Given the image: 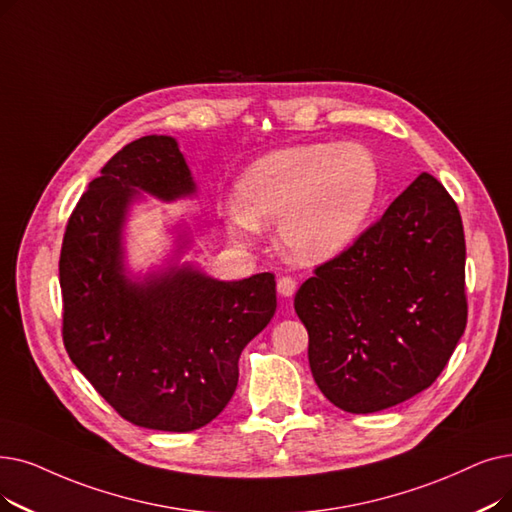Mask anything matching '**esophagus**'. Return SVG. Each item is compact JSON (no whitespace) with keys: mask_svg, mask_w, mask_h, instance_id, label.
Here are the masks:
<instances>
[{"mask_svg":"<svg viewBox=\"0 0 512 512\" xmlns=\"http://www.w3.org/2000/svg\"><path fill=\"white\" fill-rule=\"evenodd\" d=\"M276 288L282 297H293L297 291V280L291 276H282V278H278Z\"/></svg>","mask_w":512,"mask_h":512,"instance_id":"esophagus-1","label":"esophagus"}]
</instances>
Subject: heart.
<instances>
[{"label": "heart", "instance_id": "b5f03b06", "mask_svg": "<svg viewBox=\"0 0 512 512\" xmlns=\"http://www.w3.org/2000/svg\"><path fill=\"white\" fill-rule=\"evenodd\" d=\"M379 186L360 144L293 146L257 159L236 182L230 234L247 242L278 224L282 253L320 263L345 251L366 221Z\"/></svg>", "mask_w": 512, "mask_h": 512}]
</instances>
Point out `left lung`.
I'll list each match as a JSON object with an SVG mask.
<instances>
[{
	"mask_svg": "<svg viewBox=\"0 0 512 512\" xmlns=\"http://www.w3.org/2000/svg\"><path fill=\"white\" fill-rule=\"evenodd\" d=\"M460 211L420 173L349 249L295 295L307 358L337 408L370 414L435 383L466 328Z\"/></svg>",
	"mask_w": 512,
	"mask_h": 512,
	"instance_id": "obj_1",
	"label": "left lung"
}]
</instances>
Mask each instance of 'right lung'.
<instances>
[{
	"instance_id": "1",
	"label": "right lung",
	"mask_w": 512,
	"mask_h": 512,
	"mask_svg": "<svg viewBox=\"0 0 512 512\" xmlns=\"http://www.w3.org/2000/svg\"><path fill=\"white\" fill-rule=\"evenodd\" d=\"M138 190L163 201L194 192L173 138L123 146L79 198L60 251L62 341L125 420L188 433L228 406L242 349L276 311V280L263 272L224 282L190 265L127 280L121 228Z\"/></svg>"
}]
</instances>
